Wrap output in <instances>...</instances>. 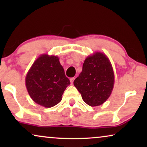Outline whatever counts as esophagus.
<instances>
[{
  "label": "esophagus",
  "mask_w": 147,
  "mask_h": 147,
  "mask_svg": "<svg viewBox=\"0 0 147 147\" xmlns=\"http://www.w3.org/2000/svg\"><path fill=\"white\" fill-rule=\"evenodd\" d=\"M74 80H75V78H70V82H71V84H73Z\"/></svg>",
  "instance_id": "34e87169"
}]
</instances>
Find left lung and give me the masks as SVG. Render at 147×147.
<instances>
[{
    "label": "left lung",
    "instance_id": "1",
    "mask_svg": "<svg viewBox=\"0 0 147 147\" xmlns=\"http://www.w3.org/2000/svg\"><path fill=\"white\" fill-rule=\"evenodd\" d=\"M114 81V72L109 59L104 54L97 52L86 58L82 71L74 84L86 104L97 106L109 98Z\"/></svg>",
    "mask_w": 147,
    "mask_h": 147
}]
</instances>
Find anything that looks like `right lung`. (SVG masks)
Masks as SVG:
<instances>
[{
	"label": "right lung",
	"mask_w": 147,
	"mask_h": 147,
	"mask_svg": "<svg viewBox=\"0 0 147 147\" xmlns=\"http://www.w3.org/2000/svg\"><path fill=\"white\" fill-rule=\"evenodd\" d=\"M26 87L34 102L45 108L59 103L70 81L56 56L43 55L34 62L26 76Z\"/></svg>",
	"instance_id": "add662e5"
}]
</instances>
